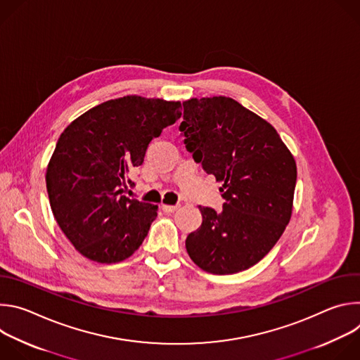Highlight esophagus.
<instances>
[{
  "label": "esophagus",
  "instance_id": "esophagus-1",
  "mask_svg": "<svg viewBox=\"0 0 360 360\" xmlns=\"http://www.w3.org/2000/svg\"><path fill=\"white\" fill-rule=\"evenodd\" d=\"M178 208H179V205H162V210H164L165 212H168V214L175 212Z\"/></svg>",
  "mask_w": 360,
  "mask_h": 360
}]
</instances>
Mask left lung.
I'll list each match as a JSON object with an SVG mask.
<instances>
[{"label":"left lung","instance_id":"1","mask_svg":"<svg viewBox=\"0 0 360 360\" xmlns=\"http://www.w3.org/2000/svg\"><path fill=\"white\" fill-rule=\"evenodd\" d=\"M179 131L207 174L222 181L224 208H202L186 236L191 259L205 272L229 275L258 264L292 215L296 164L276 129L228 96L184 102Z\"/></svg>","mask_w":360,"mask_h":360}]
</instances>
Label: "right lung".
Instances as JSON below:
<instances>
[{"instance_id": "add662e5", "label": "right lung", "mask_w": 360, "mask_h": 360, "mask_svg": "<svg viewBox=\"0 0 360 360\" xmlns=\"http://www.w3.org/2000/svg\"><path fill=\"white\" fill-rule=\"evenodd\" d=\"M181 102L131 95L96 105L58 138L46 168V192L61 231L85 258L121 262L141 246L157 205L128 198L129 172L164 128L181 118Z\"/></svg>"}]
</instances>
